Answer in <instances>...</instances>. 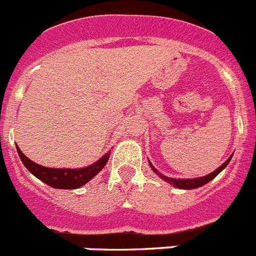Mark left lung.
I'll return each mask as SVG.
<instances>
[{"label": "left lung", "instance_id": "8db88e82", "mask_svg": "<svg viewBox=\"0 0 256 256\" xmlns=\"http://www.w3.org/2000/svg\"><path fill=\"white\" fill-rule=\"evenodd\" d=\"M231 158H232V156H230L228 160H226V162L223 163V164L220 166V168H217L216 171L212 172V174H209L208 176L200 177V178H192V180H174V178H170V177H166V176H163V174H158V172L156 171V168H154L152 164L150 166H152V168H153L154 171H156V174H160V178H163V180H164V181L170 182V184H171V185L176 186V188H200V186L206 185V184H208L209 181H210V180H213L214 177L217 176V174H220V171H222V170L226 167V166L228 164V162H230V160H231Z\"/></svg>", "mask_w": 256, "mask_h": 256}]
</instances>
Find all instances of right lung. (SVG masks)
I'll return each mask as SVG.
<instances>
[{"label": "right lung", "mask_w": 256, "mask_h": 256, "mask_svg": "<svg viewBox=\"0 0 256 256\" xmlns=\"http://www.w3.org/2000/svg\"><path fill=\"white\" fill-rule=\"evenodd\" d=\"M16 149H18L22 162L28 168V171H30L34 176L50 185V188H78L85 185L89 180L93 178L104 167L110 158V153H111V152H108L98 162L88 166V167L80 168V170H70V168L66 170V168H48L36 164V163L32 162L28 156H25L18 146Z\"/></svg>", "instance_id": "right-lung-1"}]
</instances>
